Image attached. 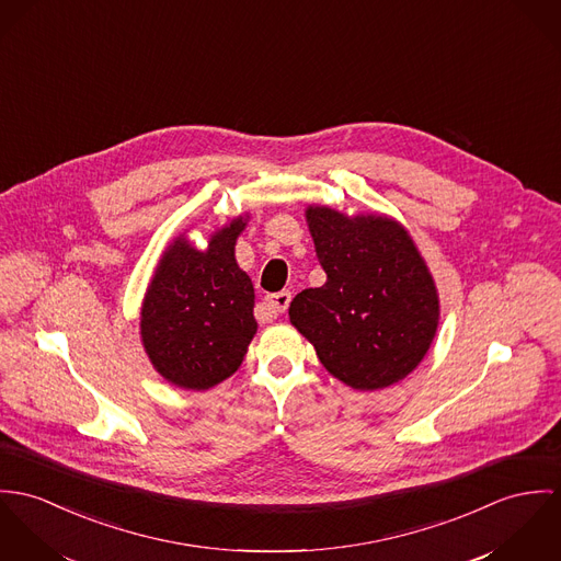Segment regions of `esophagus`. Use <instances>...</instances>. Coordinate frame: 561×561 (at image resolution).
<instances>
[{"mask_svg": "<svg viewBox=\"0 0 561 561\" xmlns=\"http://www.w3.org/2000/svg\"><path fill=\"white\" fill-rule=\"evenodd\" d=\"M290 299H293V295H290L288 290H282V293H275V295L266 297V301H264L266 320H268V318H273V316H277V313H284V311L288 310ZM262 320H264V318H262Z\"/></svg>", "mask_w": 561, "mask_h": 561, "instance_id": "1", "label": "esophagus"}]
</instances>
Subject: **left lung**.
Here are the masks:
<instances>
[{
  "instance_id": "1",
  "label": "left lung",
  "mask_w": 561,
  "mask_h": 561,
  "mask_svg": "<svg viewBox=\"0 0 561 561\" xmlns=\"http://www.w3.org/2000/svg\"><path fill=\"white\" fill-rule=\"evenodd\" d=\"M306 215L327 282L293 299L290 322L353 389L402 380L424 359L438 324L435 282L415 243L387 217L348 219L327 206Z\"/></svg>"
}]
</instances>
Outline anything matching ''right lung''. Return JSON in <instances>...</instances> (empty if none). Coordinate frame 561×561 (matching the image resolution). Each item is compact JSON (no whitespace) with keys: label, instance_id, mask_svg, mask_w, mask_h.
I'll return each instance as SVG.
<instances>
[{"label":"right lung","instance_id":"right-lung-1","mask_svg":"<svg viewBox=\"0 0 561 561\" xmlns=\"http://www.w3.org/2000/svg\"><path fill=\"white\" fill-rule=\"evenodd\" d=\"M243 217L219 230L206 251L179 239L165 251L141 308V340L157 373L185 389L232 376L257 329L253 284L234 260Z\"/></svg>","mask_w":561,"mask_h":561}]
</instances>
